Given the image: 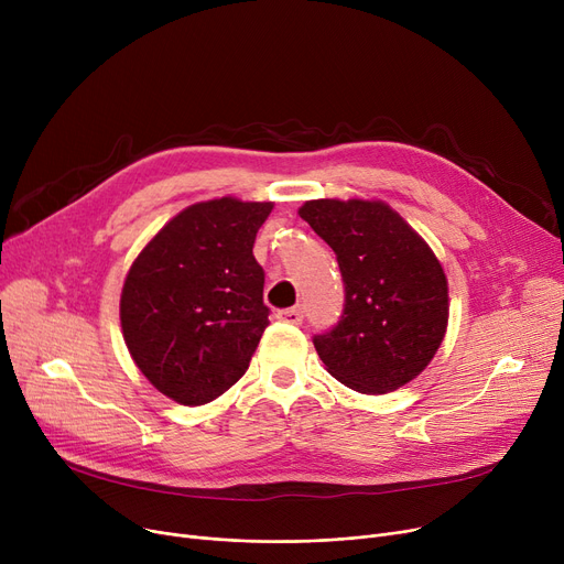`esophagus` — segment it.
<instances>
[{"label":"esophagus","instance_id":"34e87169","mask_svg":"<svg viewBox=\"0 0 564 564\" xmlns=\"http://www.w3.org/2000/svg\"><path fill=\"white\" fill-rule=\"evenodd\" d=\"M276 317L281 322H288V324H302L304 313H302V308H285V311H279Z\"/></svg>","mask_w":564,"mask_h":564}]
</instances>
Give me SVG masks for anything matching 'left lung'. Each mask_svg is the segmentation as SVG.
<instances>
[{"mask_svg": "<svg viewBox=\"0 0 564 564\" xmlns=\"http://www.w3.org/2000/svg\"><path fill=\"white\" fill-rule=\"evenodd\" d=\"M300 217L327 242L345 283V311L313 338L332 377L383 395L416 379L448 329V279L438 258L389 203L315 198Z\"/></svg>", "mask_w": 564, "mask_h": 564, "instance_id": "1", "label": "left lung"}]
</instances>
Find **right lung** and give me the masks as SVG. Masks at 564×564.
<instances>
[{
  "label": "right lung",
  "mask_w": 564,
  "mask_h": 564,
  "mask_svg": "<svg viewBox=\"0 0 564 564\" xmlns=\"http://www.w3.org/2000/svg\"><path fill=\"white\" fill-rule=\"evenodd\" d=\"M272 210V200L235 196L194 203L130 264L123 338L141 375L173 402H213L247 372L270 324L253 242Z\"/></svg>",
  "instance_id": "add662e5"
}]
</instances>
